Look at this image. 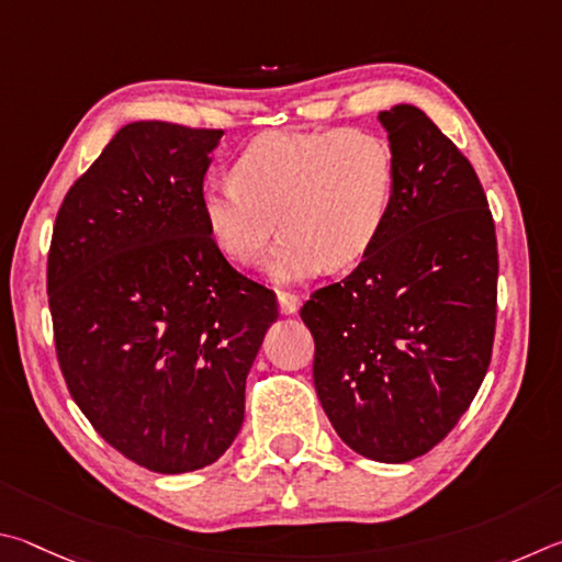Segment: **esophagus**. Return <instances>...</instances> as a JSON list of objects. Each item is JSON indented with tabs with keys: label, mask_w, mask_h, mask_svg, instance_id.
<instances>
[{
	"label": "esophagus",
	"mask_w": 562,
	"mask_h": 562,
	"mask_svg": "<svg viewBox=\"0 0 562 562\" xmlns=\"http://www.w3.org/2000/svg\"><path fill=\"white\" fill-rule=\"evenodd\" d=\"M276 296H279V308H281L283 316H291V313H296V311H299V306H301V299L296 296V293H291V291H279V293H276Z\"/></svg>",
	"instance_id": "obj_1"
}]
</instances>
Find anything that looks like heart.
Segmentation results:
<instances>
[{
	"mask_svg": "<svg viewBox=\"0 0 562 562\" xmlns=\"http://www.w3.org/2000/svg\"><path fill=\"white\" fill-rule=\"evenodd\" d=\"M397 196V160L385 137L360 127L263 133L232 162V180L200 192L204 229L239 266L259 259L283 229L269 261L276 281L348 269L385 232Z\"/></svg>",
	"mask_w": 562,
	"mask_h": 562,
	"instance_id": "1",
	"label": "heart"
}]
</instances>
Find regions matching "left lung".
Wrapping results in <instances>:
<instances>
[{
    "mask_svg": "<svg viewBox=\"0 0 562 562\" xmlns=\"http://www.w3.org/2000/svg\"><path fill=\"white\" fill-rule=\"evenodd\" d=\"M397 160L385 232L358 269L311 293L313 382L340 439L405 464L476 397L496 336V226L476 170L415 105L380 113Z\"/></svg>",
    "mask_w": 562,
    "mask_h": 562,
    "instance_id": "left-lung-1",
    "label": "left lung"
}]
</instances>
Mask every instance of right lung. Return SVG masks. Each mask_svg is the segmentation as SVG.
Masks as SVG:
<instances>
[{
  "label": "right lung",
  "instance_id": "add662e5",
  "mask_svg": "<svg viewBox=\"0 0 562 562\" xmlns=\"http://www.w3.org/2000/svg\"><path fill=\"white\" fill-rule=\"evenodd\" d=\"M216 127H121L58 206L46 263L58 368L115 451L157 474L220 459L244 422L246 375L279 318L204 229Z\"/></svg>",
  "mask_w": 562,
  "mask_h": 562
}]
</instances>
